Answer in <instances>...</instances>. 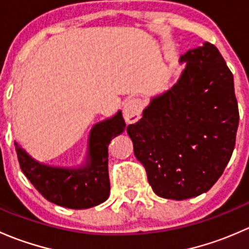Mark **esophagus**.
<instances>
[{
    "label": "esophagus",
    "instance_id": "34e87169",
    "mask_svg": "<svg viewBox=\"0 0 249 249\" xmlns=\"http://www.w3.org/2000/svg\"><path fill=\"white\" fill-rule=\"evenodd\" d=\"M143 109V102L141 99L132 97L125 101L123 113H124V118L127 123H136L141 118Z\"/></svg>",
    "mask_w": 249,
    "mask_h": 249
}]
</instances>
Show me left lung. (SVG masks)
I'll return each mask as SVG.
<instances>
[{
    "label": "left lung",
    "mask_w": 249,
    "mask_h": 249,
    "mask_svg": "<svg viewBox=\"0 0 249 249\" xmlns=\"http://www.w3.org/2000/svg\"><path fill=\"white\" fill-rule=\"evenodd\" d=\"M180 60L187 67L177 84L126 129L153 192L172 200L212 188L231 158L240 119L232 73L215 46L206 42Z\"/></svg>",
    "instance_id": "left-lung-1"
}]
</instances>
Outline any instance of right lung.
Wrapping results in <instances>:
<instances>
[{
  "label": "right lung",
  "mask_w": 249,
  "mask_h": 249,
  "mask_svg": "<svg viewBox=\"0 0 249 249\" xmlns=\"http://www.w3.org/2000/svg\"><path fill=\"white\" fill-rule=\"evenodd\" d=\"M122 112L95 125L89 140V161L84 167L67 170L35 161L16 142L20 167L48 201L62 207L82 210L106 201L109 196L108 144L125 130Z\"/></svg>",
  "instance_id": "add662e5"
}]
</instances>
